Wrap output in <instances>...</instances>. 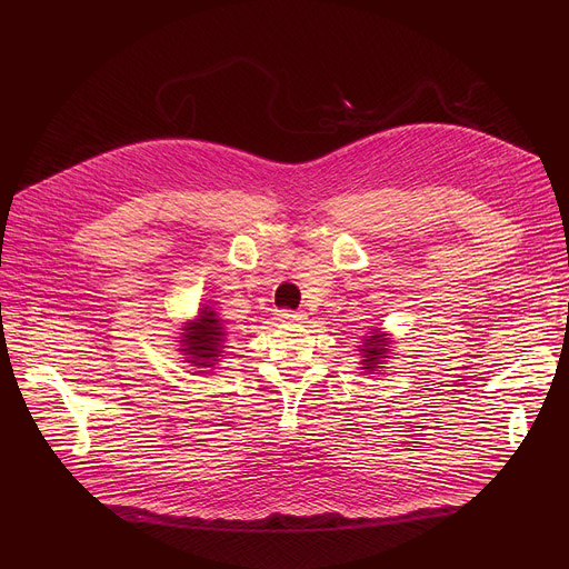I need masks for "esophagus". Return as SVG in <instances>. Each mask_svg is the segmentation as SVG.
<instances>
[{
  "label": "esophagus",
  "instance_id": "obj_1",
  "mask_svg": "<svg viewBox=\"0 0 569 569\" xmlns=\"http://www.w3.org/2000/svg\"><path fill=\"white\" fill-rule=\"evenodd\" d=\"M277 318H279V320H302L305 313L290 311V309H279V311H277Z\"/></svg>",
  "mask_w": 569,
  "mask_h": 569
}]
</instances>
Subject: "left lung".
Wrapping results in <instances>:
<instances>
[{
	"label": "left lung",
	"instance_id": "1",
	"mask_svg": "<svg viewBox=\"0 0 569 569\" xmlns=\"http://www.w3.org/2000/svg\"><path fill=\"white\" fill-rule=\"evenodd\" d=\"M392 335L386 332L381 326L372 328L367 332V337L362 339V343L358 346V356H360V369H365L367 375H379L381 365L390 358V349H392Z\"/></svg>",
	"mask_w": 569,
	"mask_h": 569
}]
</instances>
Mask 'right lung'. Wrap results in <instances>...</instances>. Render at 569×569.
Segmentation results:
<instances>
[{
  "mask_svg": "<svg viewBox=\"0 0 569 569\" xmlns=\"http://www.w3.org/2000/svg\"><path fill=\"white\" fill-rule=\"evenodd\" d=\"M226 339L228 332L218 311H213L209 305H202L197 309V316L192 320H186L181 326L177 351H181L183 362H188L197 372L204 375L209 369H216L220 358H223Z\"/></svg>",
  "mask_w": 569,
  "mask_h": 569,
  "instance_id": "right-lung-1",
  "label": "right lung"
}]
</instances>
